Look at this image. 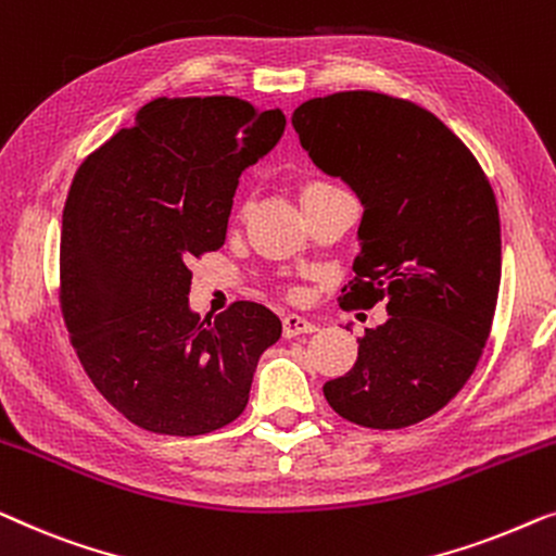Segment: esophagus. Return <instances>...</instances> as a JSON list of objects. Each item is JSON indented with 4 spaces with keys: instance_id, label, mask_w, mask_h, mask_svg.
Wrapping results in <instances>:
<instances>
[{
    "instance_id": "esophagus-1",
    "label": "esophagus",
    "mask_w": 556,
    "mask_h": 556,
    "mask_svg": "<svg viewBox=\"0 0 556 556\" xmlns=\"http://www.w3.org/2000/svg\"><path fill=\"white\" fill-rule=\"evenodd\" d=\"M281 327H285V338H296V334H307L317 330V325L312 323V319L300 315H287L281 319Z\"/></svg>"
}]
</instances>
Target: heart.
Wrapping results in <instances>:
<instances>
[{
  "label": "heart",
  "mask_w": 556,
  "mask_h": 556,
  "mask_svg": "<svg viewBox=\"0 0 556 556\" xmlns=\"http://www.w3.org/2000/svg\"><path fill=\"white\" fill-rule=\"evenodd\" d=\"M319 186H327V184H319V181H315V184H307V186H304V189H302V193H304V191H309V189H319Z\"/></svg>",
  "instance_id": "heart-1"
}]
</instances>
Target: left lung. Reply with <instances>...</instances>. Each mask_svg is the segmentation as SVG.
Wrapping results in <instances>:
<instances>
[{
  "label": "left lung",
  "instance_id": "left-lung-1",
  "mask_svg": "<svg viewBox=\"0 0 556 556\" xmlns=\"http://www.w3.org/2000/svg\"><path fill=\"white\" fill-rule=\"evenodd\" d=\"M292 125L323 174L363 203L355 279L342 307L386 302L357 359L325 382L334 413L365 428H405L466 386L486 345L502 281V224L479 161L456 132L408 100L334 92Z\"/></svg>",
  "mask_w": 556,
  "mask_h": 556
}]
</instances>
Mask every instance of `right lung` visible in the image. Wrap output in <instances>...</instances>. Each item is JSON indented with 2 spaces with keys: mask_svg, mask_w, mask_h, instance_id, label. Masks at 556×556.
Returning <instances> with one entry per match:
<instances>
[{
  "mask_svg": "<svg viewBox=\"0 0 556 556\" xmlns=\"http://www.w3.org/2000/svg\"><path fill=\"white\" fill-rule=\"evenodd\" d=\"M285 125L279 108L229 96L159 98L77 168L62 211V315L92 386L146 431L229 426L279 340V317L256 302L201 319L189 264L224 247L239 176Z\"/></svg>",
  "mask_w": 556,
  "mask_h": 556,
  "instance_id": "right-lung-1",
  "label": "right lung"
}]
</instances>
